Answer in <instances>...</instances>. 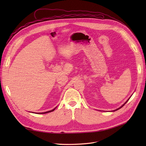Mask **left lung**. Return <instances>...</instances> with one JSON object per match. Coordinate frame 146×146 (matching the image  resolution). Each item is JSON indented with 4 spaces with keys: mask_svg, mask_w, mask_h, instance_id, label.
Returning <instances> with one entry per match:
<instances>
[{
    "mask_svg": "<svg viewBox=\"0 0 146 146\" xmlns=\"http://www.w3.org/2000/svg\"><path fill=\"white\" fill-rule=\"evenodd\" d=\"M128 100H129V99H128ZM127 102H125V104H124V105H122V106H121V107H120V108H118V109H117V110H119V109H120V108H122V106H124V105H125V104H126V103H127ZM116 110H115V111H116Z\"/></svg>",
    "mask_w": 146,
    "mask_h": 146,
    "instance_id": "1",
    "label": "left lung"
}]
</instances>
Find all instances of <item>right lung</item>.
<instances>
[{
    "label": "right lung",
    "instance_id": "obj_1",
    "mask_svg": "<svg viewBox=\"0 0 146 146\" xmlns=\"http://www.w3.org/2000/svg\"><path fill=\"white\" fill-rule=\"evenodd\" d=\"M55 108L53 109L52 110H51V111H47V112H43V113H48V112H52V111H54Z\"/></svg>",
    "mask_w": 146,
    "mask_h": 146
}]
</instances>
